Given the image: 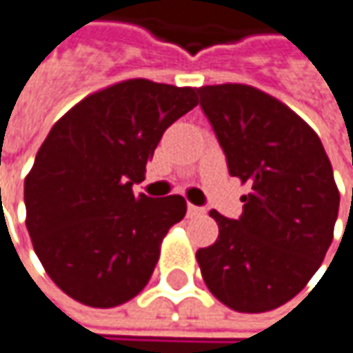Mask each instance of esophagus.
<instances>
[{
  "label": "esophagus",
  "instance_id": "obj_1",
  "mask_svg": "<svg viewBox=\"0 0 353 353\" xmlns=\"http://www.w3.org/2000/svg\"><path fill=\"white\" fill-rule=\"evenodd\" d=\"M201 214H204V208H201V206H194V204H188V206H186V216H188V219L201 216Z\"/></svg>",
  "mask_w": 353,
  "mask_h": 353
}]
</instances>
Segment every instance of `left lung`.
Masks as SVG:
<instances>
[{"label":"left lung","instance_id":"1","mask_svg":"<svg viewBox=\"0 0 353 353\" xmlns=\"http://www.w3.org/2000/svg\"><path fill=\"white\" fill-rule=\"evenodd\" d=\"M196 93L230 174L250 186L238 221L210 210L219 238L196 262L224 306L270 312L308 284L332 244L340 208L332 163L316 131L272 95L242 83Z\"/></svg>","mask_w":353,"mask_h":353}]
</instances>
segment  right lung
<instances>
[{
    "label": "right lung",
    "instance_id": "add662e5",
    "mask_svg": "<svg viewBox=\"0 0 353 353\" xmlns=\"http://www.w3.org/2000/svg\"><path fill=\"white\" fill-rule=\"evenodd\" d=\"M199 105L192 87L127 79L81 99L53 125L26 176V224L45 272L91 308L149 284L181 194L134 196L163 132Z\"/></svg>",
    "mask_w": 353,
    "mask_h": 353
}]
</instances>
